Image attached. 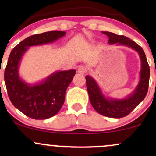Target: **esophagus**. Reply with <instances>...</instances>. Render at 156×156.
<instances>
[{
  "instance_id": "esophagus-1",
  "label": "esophagus",
  "mask_w": 156,
  "mask_h": 156,
  "mask_svg": "<svg viewBox=\"0 0 156 156\" xmlns=\"http://www.w3.org/2000/svg\"><path fill=\"white\" fill-rule=\"evenodd\" d=\"M86 71H87L86 67H84V66H82V65L80 66L77 69V72L80 74H84L85 72H86Z\"/></svg>"
}]
</instances>
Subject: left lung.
<instances>
[{"instance_id":"obj_1","label":"left lung","mask_w":156,"mask_h":156,"mask_svg":"<svg viewBox=\"0 0 156 156\" xmlns=\"http://www.w3.org/2000/svg\"><path fill=\"white\" fill-rule=\"evenodd\" d=\"M101 33L108 37V44L126 46L136 51L141 61L140 80L137 87L131 94L124 99L106 97L94 79L89 75L86 76L87 88L93 108L103 116L110 118H122L129 114L146 97L148 89L150 68L144 51L135 42L123 35H119L110 32Z\"/></svg>"}]
</instances>
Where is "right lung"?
Listing matches in <instances>:
<instances>
[{
    "label": "right lung",
    "mask_w": 156,
    "mask_h": 156,
    "mask_svg": "<svg viewBox=\"0 0 156 156\" xmlns=\"http://www.w3.org/2000/svg\"><path fill=\"white\" fill-rule=\"evenodd\" d=\"M65 35L64 31H49L30 36L15 47L9 55L4 74L8 97L15 107L30 118L41 120L59 112L76 70L57 71L41 82L27 84L19 76L21 59L30 47L52 43Z\"/></svg>",
    "instance_id": "1"
}]
</instances>
